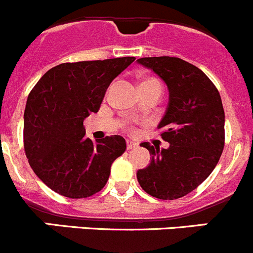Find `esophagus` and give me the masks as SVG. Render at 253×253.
Segmentation results:
<instances>
[{
    "instance_id": "esophagus-1",
    "label": "esophagus",
    "mask_w": 253,
    "mask_h": 253,
    "mask_svg": "<svg viewBox=\"0 0 253 253\" xmlns=\"http://www.w3.org/2000/svg\"><path fill=\"white\" fill-rule=\"evenodd\" d=\"M137 146L136 142L131 141V140H126V147L127 150H131V149H135V147Z\"/></svg>"
}]
</instances>
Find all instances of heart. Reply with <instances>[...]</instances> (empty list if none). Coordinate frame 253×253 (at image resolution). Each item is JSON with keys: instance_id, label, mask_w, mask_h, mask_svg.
<instances>
[{"instance_id": "heart-1", "label": "heart", "mask_w": 253, "mask_h": 253, "mask_svg": "<svg viewBox=\"0 0 253 253\" xmlns=\"http://www.w3.org/2000/svg\"><path fill=\"white\" fill-rule=\"evenodd\" d=\"M145 84H157V86H160L159 82H157L156 80H154V79H142L140 86H145Z\"/></svg>"}]
</instances>
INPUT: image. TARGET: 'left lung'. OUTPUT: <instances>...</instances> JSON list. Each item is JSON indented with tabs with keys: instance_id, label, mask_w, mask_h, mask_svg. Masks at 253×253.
I'll return each mask as SVG.
<instances>
[{
	"instance_id": "1",
	"label": "left lung",
	"mask_w": 253,
	"mask_h": 253,
	"mask_svg": "<svg viewBox=\"0 0 253 253\" xmlns=\"http://www.w3.org/2000/svg\"><path fill=\"white\" fill-rule=\"evenodd\" d=\"M137 64L152 70L169 89V104L157 129L169 146L160 150L141 142L152 157L146 169L136 172V178L155 198H181L208 178L221 156V98L202 70L178 57H141Z\"/></svg>"
}]
</instances>
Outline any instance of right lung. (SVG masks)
<instances>
[{
	"mask_svg": "<svg viewBox=\"0 0 253 253\" xmlns=\"http://www.w3.org/2000/svg\"><path fill=\"white\" fill-rule=\"evenodd\" d=\"M132 56L66 62L45 72L24 111V150L34 173L67 198H87L106 186L126 149L121 135L92 141L84 121L97 113L107 88Z\"/></svg>",
	"mask_w": 253,
	"mask_h": 253,
	"instance_id": "right-lung-1",
	"label": "right lung"
}]
</instances>
